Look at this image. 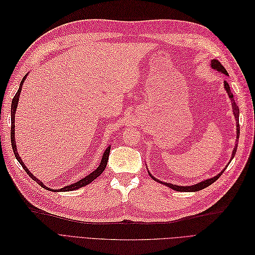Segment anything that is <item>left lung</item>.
I'll use <instances>...</instances> for the list:
<instances>
[{
	"label": "left lung",
	"mask_w": 255,
	"mask_h": 255,
	"mask_svg": "<svg viewBox=\"0 0 255 255\" xmlns=\"http://www.w3.org/2000/svg\"><path fill=\"white\" fill-rule=\"evenodd\" d=\"M211 67H212V69H214V70H216V71H218V72H220V73H222V74H225V75L229 76V73H228V71L226 70V68L223 67V66L219 63V60H217V59H212V60H211ZM223 88H225V90L227 91V94H228V96H229V98H230V100H231V102H232L233 114H234L235 120L237 121V122H236V143H235V146H234L233 152H232V156H231L230 161H229V164H230L231 160H232L233 157L235 156V153H236V150H237V142H238V138H239V109H238V106H237V104H236V102H235L233 94H232V92H231L229 84H228L226 81L223 82ZM229 164H228V165H229ZM228 165H227L225 168H223L222 171H221L220 173H218L217 175H215V176H213V177H210V179H206V180H204V181H202V182H199V183H197L196 185H190V186H179V185H174V184H170V183L161 182V181L157 180L155 176H153V175L150 173L149 170H148V173H149V175L152 177V179H153L154 181L157 182V183L163 184V185H165V186H167V187H169V188H171V189H173V190H176V191H187V192H189V191H199V190H201V189H204V188L207 187V186H210V185H212L216 180H217L218 177L223 173V171L226 170Z\"/></svg>",
	"instance_id": "obj_1"
}]
</instances>
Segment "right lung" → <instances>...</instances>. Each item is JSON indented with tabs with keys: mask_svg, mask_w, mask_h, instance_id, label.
I'll return each instance as SVG.
<instances>
[{
	"mask_svg": "<svg viewBox=\"0 0 255 255\" xmlns=\"http://www.w3.org/2000/svg\"><path fill=\"white\" fill-rule=\"evenodd\" d=\"M28 73H26L24 75V78L22 79L21 83H20V86H19V89L17 91V94L14 95L13 99H12V102H11V129H10V139H11V145H12V150H13V153H14V156H16L17 160L20 163V165L23 167V169L26 171V173L32 177V179L40 185L41 187H43L44 189H48V190H52V191H72V190H75V189H79V188H82L84 186H86V185H88L89 183H91L94 180H96L97 177L101 174L104 169L106 168V165H107V161H109V156H110V152H111V144L107 146L106 150L104 151L103 153V156H102V159L101 161H100V165L99 167L96 169L95 171H92L91 173H89L88 175H86L85 177H83L82 180H79L78 182H75L71 185H67V186L63 187V188H59V189H52L50 188L49 186H45V185L37 179V177L33 174L30 173V171L27 169V167L25 166V164L23 163V160L21 159L19 153L17 151V144H16V138H14V114H16V111H17V107H18V102H19V98H20V94H21V90H22V86H23V83H24L25 79L27 78Z\"/></svg>",
	"mask_w": 255,
	"mask_h": 255,
	"instance_id": "1",
	"label": "right lung"
}]
</instances>
